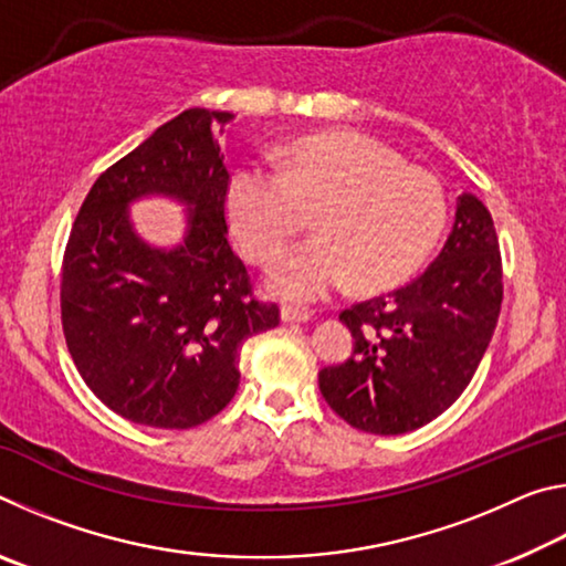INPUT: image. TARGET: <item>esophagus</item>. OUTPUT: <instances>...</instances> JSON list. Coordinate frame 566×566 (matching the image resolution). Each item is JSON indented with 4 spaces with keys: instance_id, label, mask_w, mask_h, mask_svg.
<instances>
[{
    "instance_id": "obj_1",
    "label": "esophagus",
    "mask_w": 566,
    "mask_h": 566,
    "mask_svg": "<svg viewBox=\"0 0 566 566\" xmlns=\"http://www.w3.org/2000/svg\"><path fill=\"white\" fill-rule=\"evenodd\" d=\"M312 319V312L302 310V306H294V304H282V322L286 324H304Z\"/></svg>"
}]
</instances>
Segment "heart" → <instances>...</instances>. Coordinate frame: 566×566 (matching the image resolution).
<instances>
[{"label": "heart", "instance_id": "heart-1", "mask_svg": "<svg viewBox=\"0 0 566 566\" xmlns=\"http://www.w3.org/2000/svg\"><path fill=\"white\" fill-rule=\"evenodd\" d=\"M312 212L317 239L272 274L284 300L314 302L347 280L357 292L407 282L444 232L447 197L434 175L352 129L294 139L280 169L252 161L229 177V224L254 264H274Z\"/></svg>", "mask_w": 566, "mask_h": 566}]
</instances>
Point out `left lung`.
I'll return each mask as SVG.
<instances>
[{"instance_id": "8db88e82", "label": "left lung", "mask_w": 566, "mask_h": 566, "mask_svg": "<svg viewBox=\"0 0 566 566\" xmlns=\"http://www.w3.org/2000/svg\"><path fill=\"white\" fill-rule=\"evenodd\" d=\"M502 310V254L490 209L464 191L437 260L399 290L344 310L354 349L319 371L327 405L354 429L407 434L459 399Z\"/></svg>"}]
</instances>
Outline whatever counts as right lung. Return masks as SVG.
<instances>
[{"instance_id": "1", "label": "right lung", "mask_w": 566, "mask_h": 566, "mask_svg": "<svg viewBox=\"0 0 566 566\" xmlns=\"http://www.w3.org/2000/svg\"><path fill=\"white\" fill-rule=\"evenodd\" d=\"M232 117L195 107L161 124L102 171L64 249L66 347L94 397L134 424L189 429L219 415L239 387L242 344L280 324L227 237L214 127ZM151 193L190 209L177 248L133 232L128 205Z\"/></svg>"}]
</instances>
